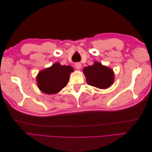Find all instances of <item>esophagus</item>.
I'll use <instances>...</instances> for the list:
<instances>
[{
  "instance_id": "34e87169",
  "label": "esophagus",
  "mask_w": 152,
  "mask_h": 152,
  "mask_svg": "<svg viewBox=\"0 0 152 152\" xmlns=\"http://www.w3.org/2000/svg\"><path fill=\"white\" fill-rule=\"evenodd\" d=\"M75 66L77 69H78V70H80L82 67V64L80 63H76L75 64Z\"/></svg>"
}]
</instances>
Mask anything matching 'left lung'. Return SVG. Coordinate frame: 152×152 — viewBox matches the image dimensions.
I'll use <instances>...</instances> for the list:
<instances>
[{
    "mask_svg": "<svg viewBox=\"0 0 152 152\" xmlns=\"http://www.w3.org/2000/svg\"><path fill=\"white\" fill-rule=\"evenodd\" d=\"M83 72L87 84L99 89H106L111 86L114 81V73L111 68L95 61L94 65L86 66Z\"/></svg>",
    "mask_w": 152,
    "mask_h": 152,
    "instance_id": "1",
    "label": "left lung"
}]
</instances>
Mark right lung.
Listing matches in <instances>:
<instances>
[{"label":"right lung","mask_w":152,"mask_h":152,"mask_svg":"<svg viewBox=\"0 0 152 152\" xmlns=\"http://www.w3.org/2000/svg\"><path fill=\"white\" fill-rule=\"evenodd\" d=\"M72 72L73 68L72 66L56 63L39 73L37 76V86L44 93L56 94L67 85Z\"/></svg>","instance_id":"obj_1"}]
</instances>
